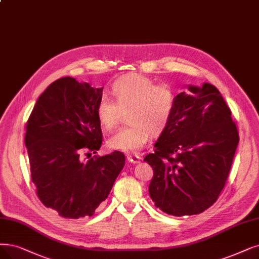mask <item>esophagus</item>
Here are the masks:
<instances>
[{
  "label": "esophagus",
  "instance_id": "obj_1",
  "mask_svg": "<svg viewBox=\"0 0 259 259\" xmlns=\"http://www.w3.org/2000/svg\"><path fill=\"white\" fill-rule=\"evenodd\" d=\"M140 157L138 156V155H128L127 156V160L131 162V163H138V162H140Z\"/></svg>",
  "mask_w": 259,
  "mask_h": 259
}]
</instances>
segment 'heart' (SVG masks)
<instances>
[{
    "instance_id": "b5f03b06",
    "label": "heart",
    "mask_w": 259,
    "mask_h": 259,
    "mask_svg": "<svg viewBox=\"0 0 259 259\" xmlns=\"http://www.w3.org/2000/svg\"><path fill=\"white\" fill-rule=\"evenodd\" d=\"M115 101L102 98L97 106V117L107 132L115 130L122 111H127L131 124L121 128L107 141L111 150L136 153L147 143L150 133L158 136L167 128L175 107V95L167 86H157L153 79L140 74H127L111 85Z\"/></svg>"
}]
</instances>
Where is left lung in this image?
<instances>
[{
    "instance_id": "left-lung-1",
    "label": "left lung",
    "mask_w": 259,
    "mask_h": 259,
    "mask_svg": "<svg viewBox=\"0 0 259 259\" xmlns=\"http://www.w3.org/2000/svg\"><path fill=\"white\" fill-rule=\"evenodd\" d=\"M175 97L171 120L147 155L155 206L175 217L203 212L229 177L239 135L219 90L205 82Z\"/></svg>"
}]
</instances>
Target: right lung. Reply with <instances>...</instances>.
<instances>
[{
	"instance_id": "right-lung-1",
	"label": "right lung",
	"mask_w": 259,
	"mask_h": 259,
	"mask_svg": "<svg viewBox=\"0 0 259 259\" xmlns=\"http://www.w3.org/2000/svg\"><path fill=\"white\" fill-rule=\"evenodd\" d=\"M102 95L103 87L59 78L38 98L26 124L25 147L37 195L64 218L94 214L125 164L119 151L87 161L80 157L84 151L101 148L97 106Z\"/></svg>"
}]
</instances>
